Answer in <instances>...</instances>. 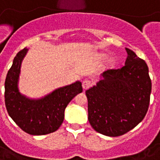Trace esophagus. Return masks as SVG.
<instances>
[{"label":"esophagus","instance_id":"esophagus-1","mask_svg":"<svg viewBox=\"0 0 160 160\" xmlns=\"http://www.w3.org/2000/svg\"><path fill=\"white\" fill-rule=\"evenodd\" d=\"M91 86H92V82H91L90 80H83V82H82V87H83L84 90H87Z\"/></svg>","mask_w":160,"mask_h":160}]
</instances>
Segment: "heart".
I'll return each instance as SVG.
<instances>
[{
    "label": "heart",
    "mask_w": 160,
    "mask_h": 160,
    "mask_svg": "<svg viewBox=\"0 0 160 160\" xmlns=\"http://www.w3.org/2000/svg\"><path fill=\"white\" fill-rule=\"evenodd\" d=\"M107 58H108L107 54H105V53H100V54H98V59L100 60V61H105ZM109 64H110V66H113V64H114V61H113V60H110Z\"/></svg>",
    "instance_id": "obj_1"
}]
</instances>
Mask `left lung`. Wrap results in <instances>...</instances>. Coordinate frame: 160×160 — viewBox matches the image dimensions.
Wrapping results in <instances>:
<instances>
[{"instance_id":"obj_1","label":"left lung","mask_w":160,"mask_h":160,"mask_svg":"<svg viewBox=\"0 0 160 160\" xmlns=\"http://www.w3.org/2000/svg\"><path fill=\"white\" fill-rule=\"evenodd\" d=\"M125 49V65L104 71L96 86L86 91L91 126L111 137L122 135L137 126L150 102L152 82L148 65L133 50Z\"/></svg>"}]
</instances>
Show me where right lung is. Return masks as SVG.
<instances>
[{"mask_svg":"<svg viewBox=\"0 0 160 160\" xmlns=\"http://www.w3.org/2000/svg\"><path fill=\"white\" fill-rule=\"evenodd\" d=\"M28 49L20 50L13 59L5 80V104L9 116L22 130L32 135H42L56 131L64 119L67 105L82 92L80 81L59 87L38 99L20 93L19 79L21 63Z\"/></svg>","mask_w":160,"mask_h":160,"instance_id":"add662e5","label":"right lung"}]
</instances>
